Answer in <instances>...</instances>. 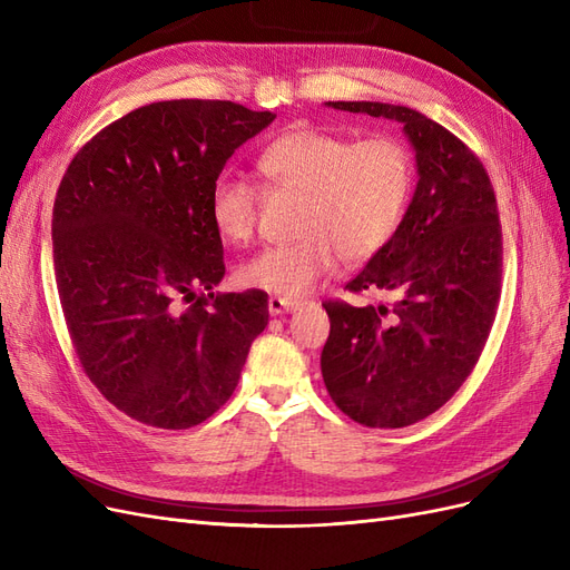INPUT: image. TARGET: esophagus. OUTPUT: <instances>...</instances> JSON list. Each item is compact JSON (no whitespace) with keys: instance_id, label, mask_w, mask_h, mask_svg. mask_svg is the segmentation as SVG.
<instances>
[{"instance_id":"1","label":"esophagus","mask_w":570,"mask_h":570,"mask_svg":"<svg viewBox=\"0 0 570 570\" xmlns=\"http://www.w3.org/2000/svg\"><path fill=\"white\" fill-rule=\"evenodd\" d=\"M299 306H302V302H297V299L271 297V299H268V314H271V316H283V314H289V312H297Z\"/></svg>"}]
</instances>
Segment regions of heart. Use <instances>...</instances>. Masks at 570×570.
<instances>
[{
	"mask_svg": "<svg viewBox=\"0 0 570 570\" xmlns=\"http://www.w3.org/2000/svg\"><path fill=\"white\" fill-rule=\"evenodd\" d=\"M266 187L302 195L297 239L264 247L237 268L245 287L304 297L342 256L366 262L400 228L413 189V159L402 140L347 135L299 126L268 142L256 159ZM262 187L237 170L212 185L209 214L218 235L243 245L256 230Z\"/></svg>",
	"mask_w": 570,
	"mask_h": 570,
	"instance_id": "heart-1",
	"label": "heart"
}]
</instances>
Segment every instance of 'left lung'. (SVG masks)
Segmentation results:
<instances>
[{
    "mask_svg": "<svg viewBox=\"0 0 570 570\" xmlns=\"http://www.w3.org/2000/svg\"><path fill=\"white\" fill-rule=\"evenodd\" d=\"M325 107L402 124L419 183L390 243L347 283L392 292V306L325 302L327 394L368 428H406L435 413L478 364L502 292V226L480 159L433 118L383 101Z\"/></svg>",
    "mask_w": 570,
    "mask_h": 570,
    "instance_id": "left-lung-1",
    "label": "left lung"
}]
</instances>
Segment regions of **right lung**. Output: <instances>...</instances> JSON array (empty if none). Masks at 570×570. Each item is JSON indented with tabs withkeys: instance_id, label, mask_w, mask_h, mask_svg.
<instances>
[{
	"instance_id": "add662e5",
	"label": "right lung",
	"mask_w": 570,
	"mask_h": 570,
	"mask_svg": "<svg viewBox=\"0 0 570 570\" xmlns=\"http://www.w3.org/2000/svg\"><path fill=\"white\" fill-rule=\"evenodd\" d=\"M273 118L235 101H154L97 132L59 185L68 333L97 390L135 421L183 430L214 416L268 325L266 292L214 295L226 264L209 195Z\"/></svg>"
}]
</instances>
